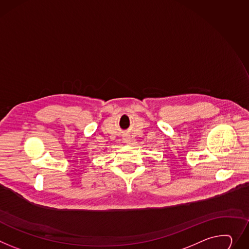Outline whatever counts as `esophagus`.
<instances>
[{
	"mask_svg": "<svg viewBox=\"0 0 249 249\" xmlns=\"http://www.w3.org/2000/svg\"><path fill=\"white\" fill-rule=\"evenodd\" d=\"M125 142H126L127 144H130V143L132 142V140H131L130 137H126V138H125Z\"/></svg>",
	"mask_w": 249,
	"mask_h": 249,
	"instance_id": "34e87169",
	"label": "esophagus"
}]
</instances>
